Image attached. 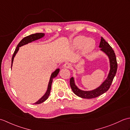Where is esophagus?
<instances>
[{
	"instance_id": "34e87169",
	"label": "esophagus",
	"mask_w": 130,
	"mask_h": 130,
	"mask_svg": "<svg viewBox=\"0 0 130 130\" xmlns=\"http://www.w3.org/2000/svg\"><path fill=\"white\" fill-rule=\"evenodd\" d=\"M63 67L65 68H67V69H70L71 68V64L69 62H66L65 63L63 64Z\"/></svg>"
}]
</instances>
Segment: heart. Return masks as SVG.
Returning <instances> with one entry per match:
<instances>
[{
	"instance_id": "b5f03b06",
	"label": "heart",
	"mask_w": 130,
	"mask_h": 130,
	"mask_svg": "<svg viewBox=\"0 0 130 130\" xmlns=\"http://www.w3.org/2000/svg\"><path fill=\"white\" fill-rule=\"evenodd\" d=\"M83 44V50L88 52L94 46V42L92 39H87L84 36H79L74 40L73 45L75 47H80Z\"/></svg>"
}]
</instances>
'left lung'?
Returning <instances> with one entry per match:
<instances>
[{
    "instance_id": "8db88e82",
    "label": "left lung",
    "mask_w": 130,
    "mask_h": 130,
    "mask_svg": "<svg viewBox=\"0 0 130 130\" xmlns=\"http://www.w3.org/2000/svg\"><path fill=\"white\" fill-rule=\"evenodd\" d=\"M99 47L101 48V50L105 52L109 58L111 69H110L108 76L100 87L92 91H83L79 89L75 85L74 78H71L70 80V84L71 89L74 94L81 98L91 99L96 98L103 94L109 89L113 80L116 74L117 70V62L115 53L111 46L102 37H101L100 44H99Z\"/></svg>"
}]
</instances>
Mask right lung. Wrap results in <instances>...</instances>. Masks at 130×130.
<instances>
[{"label": "right lung", "instance_id": "add662e5", "mask_svg": "<svg viewBox=\"0 0 130 130\" xmlns=\"http://www.w3.org/2000/svg\"><path fill=\"white\" fill-rule=\"evenodd\" d=\"M44 35H45V34H42V33H37V34H35L29 35V36H26L24 38H23V39L20 41V42L18 43V45H17V47H16L15 51H14V54L13 55V56H12V65H11V67H12V66L14 57V56H15L16 54L17 53V52L19 50V47H20L24 45H26V44L28 43L29 42H32V41L39 39V38H42V37L44 36ZM59 71H60L59 69H57L55 70L54 73H52L51 75L50 79L47 90L46 93L45 94V95H44L42 98L40 99L39 100H38L37 102H36V103H35L34 104H40L41 103H42V102H45L46 100V99L48 98V96L50 95V93L51 88V84H52V80H53V79L54 78H55V77H56L57 75V74H59Z\"/></svg>", "mask_w": 130, "mask_h": 130}]
</instances>
